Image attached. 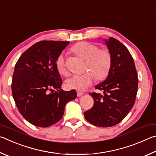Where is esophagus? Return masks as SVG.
<instances>
[{"label":"esophagus","instance_id":"1","mask_svg":"<svg viewBox=\"0 0 156 156\" xmlns=\"http://www.w3.org/2000/svg\"><path fill=\"white\" fill-rule=\"evenodd\" d=\"M76 94H77V97H81L83 94V92H79V91H77V92H76Z\"/></svg>","mask_w":156,"mask_h":156}]
</instances>
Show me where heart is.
I'll list each match as a JSON object with an SVG mask.
<instances>
[{"instance_id": "b5f03b06", "label": "heart", "mask_w": 156, "mask_h": 156, "mask_svg": "<svg viewBox=\"0 0 156 156\" xmlns=\"http://www.w3.org/2000/svg\"><path fill=\"white\" fill-rule=\"evenodd\" d=\"M70 50L86 60L84 70L87 71L81 75H75L68 78L66 81V86L68 89L85 90L91 85L94 77L101 81L107 76L112 65L111 54L108 49L99 48L97 45L90 42H80L75 44ZM56 67L61 75H68V71L62 54L56 59Z\"/></svg>"}]
</instances>
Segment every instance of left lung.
Masks as SVG:
<instances>
[{"label":"left lung","instance_id":"1","mask_svg":"<svg viewBox=\"0 0 156 156\" xmlns=\"http://www.w3.org/2000/svg\"><path fill=\"white\" fill-rule=\"evenodd\" d=\"M112 57L108 76L95 89L103 94L90 93L94 99L85 119L98 127H109L119 123L134 105L138 79L133 59L126 46L114 37L105 40Z\"/></svg>","mask_w":156,"mask_h":156}]
</instances>
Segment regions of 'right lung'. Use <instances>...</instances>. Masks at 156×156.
<instances>
[{
    "label": "right lung",
    "instance_id": "obj_1",
    "mask_svg": "<svg viewBox=\"0 0 156 156\" xmlns=\"http://www.w3.org/2000/svg\"><path fill=\"white\" fill-rule=\"evenodd\" d=\"M68 41L43 40L20 57L13 74L12 90L20 113L32 125L47 127L62 119L65 105L75 99V90L64 91L56 59Z\"/></svg>",
    "mask_w": 156,
    "mask_h": 156
}]
</instances>
